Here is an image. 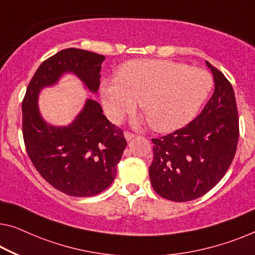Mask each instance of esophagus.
Segmentation results:
<instances>
[{
	"instance_id": "1",
	"label": "esophagus",
	"mask_w": 255,
	"mask_h": 255,
	"mask_svg": "<svg viewBox=\"0 0 255 255\" xmlns=\"http://www.w3.org/2000/svg\"><path fill=\"white\" fill-rule=\"evenodd\" d=\"M124 135H125V137H126L127 140H130V139H132V138L135 137V135L131 134V132H129V131H125Z\"/></svg>"
}]
</instances>
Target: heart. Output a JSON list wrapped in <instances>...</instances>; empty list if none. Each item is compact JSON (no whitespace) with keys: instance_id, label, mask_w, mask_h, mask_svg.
<instances>
[{"instance_id":"1","label":"heart","mask_w":255,"mask_h":255,"mask_svg":"<svg viewBox=\"0 0 255 255\" xmlns=\"http://www.w3.org/2000/svg\"><path fill=\"white\" fill-rule=\"evenodd\" d=\"M213 87L212 75L187 64L165 59H134L121 65L118 78L101 83L106 116L120 123L139 106L154 130L183 127L198 113Z\"/></svg>"}]
</instances>
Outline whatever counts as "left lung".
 Wrapping results in <instances>:
<instances>
[{
    "instance_id": "1",
    "label": "left lung",
    "mask_w": 255,
    "mask_h": 255,
    "mask_svg": "<svg viewBox=\"0 0 255 255\" xmlns=\"http://www.w3.org/2000/svg\"><path fill=\"white\" fill-rule=\"evenodd\" d=\"M214 93L200 115L172 134L152 138L149 175L159 196L189 201L207 193L225 176L237 150L236 98L227 78L206 60Z\"/></svg>"
}]
</instances>
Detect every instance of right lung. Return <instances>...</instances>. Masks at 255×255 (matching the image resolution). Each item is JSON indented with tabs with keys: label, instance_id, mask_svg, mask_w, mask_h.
<instances>
[{
	"label": "right lung",
	"instance_id": "add662e5",
	"mask_svg": "<svg viewBox=\"0 0 255 255\" xmlns=\"http://www.w3.org/2000/svg\"><path fill=\"white\" fill-rule=\"evenodd\" d=\"M105 57L68 48L41 64L22 101V136L28 157L48 183L73 197H91L108 189L127 145L124 132L106 119L98 102L87 98L67 126H54L41 116V90L73 74L96 94Z\"/></svg>",
	"mask_w": 255,
	"mask_h": 255
}]
</instances>
